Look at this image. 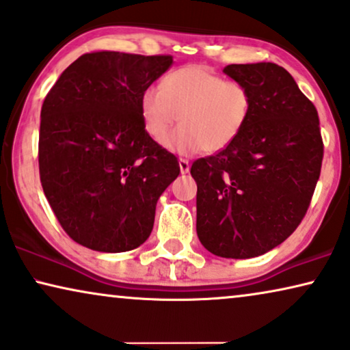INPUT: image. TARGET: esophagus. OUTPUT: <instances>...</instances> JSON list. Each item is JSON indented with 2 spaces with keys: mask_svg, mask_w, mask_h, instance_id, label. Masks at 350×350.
Masks as SVG:
<instances>
[{
  "mask_svg": "<svg viewBox=\"0 0 350 350\" xmlns=\"http://www.w3.org/2000/svg\"><path fill=\"white\" fill-rule=\"evenodd\" d=\"M178 164H180V170H181V174H188V172H189V167H191L189 161H188V159H185V157H180V159H178Z\"/></svg>",
  "mask_w": 350,
  "mask_h": 350,
  "instance_id": "esophagus-1",
  "label": "esophagus"
}]
</instances>
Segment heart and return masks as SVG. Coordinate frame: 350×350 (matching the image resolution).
<instances>
[{
	"label": "heart",
	"instance_id": "1",
	"mask_svg": "<svg viewBox=\"0 0 350 350\" xmlns=\"http://www.w3.org/2000/svg\"><path fill=\"white\" fill-rule=\"evenodd\" d=\"M140 109L146 132L156 140L180 119L182 126L162 139L169 150L180 154L218 152L245 129L253 97L243 83L188 65L170 71L162 85H148L142 92Z\"/></svg>",
	"mask_w": 350,
	"mask_h": 350
}]
</instances>
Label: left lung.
Listing matches in <instances>:
<instances>
[{"instance_id":"left-lung-1","label":"left lung","mask_w":350,"mask_h":350,"mask_svg":"<svg viewBox=\"0 0 350 350\" xmlns=\"http://www.w3.org/2000/svg\"><path fill=\"white\" fill-rule=\"evenodd\" d=\"M253 97L231 145L191 165L199 241L221 258L260 256L295 232L317 186L323 140L314 103L275 64L228 65Z\"/></svg>"}]
</instances>
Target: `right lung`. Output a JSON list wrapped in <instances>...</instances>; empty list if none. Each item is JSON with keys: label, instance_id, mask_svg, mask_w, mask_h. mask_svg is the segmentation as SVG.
Returning a JSON list of instances; mask_svg holds the SVG:
<instances>
[{"label": "right lung", "instance_id": "add662e5", "mask_svg": "<svg viewBox=\"0 0 350 350\" xmlns=\"http://www.w3.org/2000/svg\"><path fill=\"white\" fill-rule=\"evenodd\" d=\"M172 62V55L88 52L46 95L38 143L42 191L81 245L119 253L150 237L157 199L180 165L146 132L140 98Z\"/></svg>", "mask_w": 350, "mask_h": 350}]
</instances>
